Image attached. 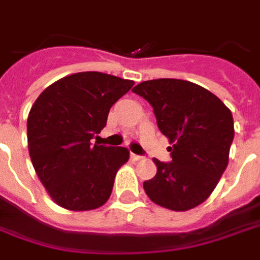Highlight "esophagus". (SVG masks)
<instances>
[{
  "label": "esophagus",
  "instance_id": "1",
  "mask_svg": "<svg viewBox=\"0 0 260 260\" xmlns=\"http://www.w3.org/2000/svg\"><path fill=\"white\" fill-rule=\"evenodd\" d=\"M130 158L133 160H141V159H144V156L143 155H137V153H130Z\"/></svg>",
  "mask_w": 260,
  "mask_h": 260
}]
</instances>
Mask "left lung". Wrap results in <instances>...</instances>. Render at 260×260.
I'll list each match as a JSON object with an SVG mask.
<instances>
[{
	"instance_id": "1",
	"label": "left lung",
	"mask_w": 260,
	"mask_h": 260,
	"mask_svg": "<svg viewBox=\"0 0 260 260\" xmlns=\"http://www.w3.org/2000/svg\"><path fill=\"white\" fill-rule=\"evenodd\" d=\"M133 92L148 101L159 130L173 144L170 162L153 159L158 170L144 190L164 208L192 209L212 194L227 168L234 138L230 109L204 87L179 79L143 81Z\"/></svg>"
}]
</instances>
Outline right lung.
<instances>
[{"label":"right lung","mask_w":260,"mask_h":260,"mask_svg":"<svg viewBox=\"0 0 260 260\" xmlns=\"http://www.w3.org/2000/svg\"><path fill=\"white\" fill-rule=\"evenodd\" d=\"M132 80L101 72H81L47 87L27 117V143L34 170L51 198L70 210H90L111 197L124 147L91 145L107 126L115 102Z\"/></svg>","instance_id":"obj_1"}]
</instances>
